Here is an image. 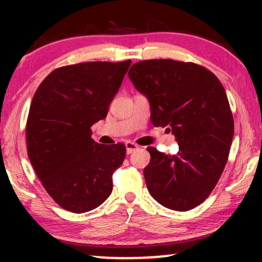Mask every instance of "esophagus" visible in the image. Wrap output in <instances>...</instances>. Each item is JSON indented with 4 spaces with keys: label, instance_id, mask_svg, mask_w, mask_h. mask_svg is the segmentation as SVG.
Here are the masks:
<instances>
[{
    "label": "esophagus",
    "instance_id": "1",
    "mask_svg": "<svg viewBox=\"0 0 262 262\" xmlns=\"http://www.w3.org/2000/svg\"><path fill=\"white\" fill-rule=\"evenodd\" d=\"M125 145H126V152L127 154H132L135 151V150H137L139 148V146L136 144V143H132V142H127Z\"/></svg>",
    "mask_w": 262,
    "mask_h": 262
}]
</instances>
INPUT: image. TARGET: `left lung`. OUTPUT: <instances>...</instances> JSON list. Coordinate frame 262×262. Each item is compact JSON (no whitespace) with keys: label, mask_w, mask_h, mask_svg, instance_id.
Instances as JSON below:
<instances>
[{"label":"left lung","mask_w":262,"mask_h":262,"mask_svg":"<svg viewBox=\"0 0 262 262\" xmlns=\"http://www.w3.org/2000/svg\"><path fill=\"white\" fill-rule=\"evenodd\" d=\"M128 77L149 99L154 126H167L179 144L177 155L146 148L148 191L170 210L188 211L200 205L223 173L234 136L224 87L206 68L174 59L135 63Z\"/></svg>","instance_id":"obj_1"}]
</instances>
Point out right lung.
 <instances>
[{
	"label": "right lung",
	"mask_w": 262,
	"mask_h": 262,
	"mask_svg": "<svg viewBox=\"0 0 262 262\" xmlns=\"http://www.w3.org/2000/svg\"><path fill=\"white\" fill-rule=\"evenodd\" d=\"M131 59L57 68L34 93L26 123L28 159L49 195L64 210H94L113 189L123 143L103 145L92 125L105 119Z\"/></svg>",
	"instance_id": "add662e5"
}]
</instances>
